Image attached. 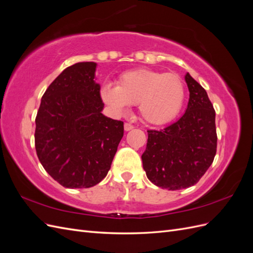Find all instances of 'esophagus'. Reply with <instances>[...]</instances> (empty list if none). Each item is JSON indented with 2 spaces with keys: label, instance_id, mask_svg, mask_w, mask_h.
I'll return each mask as SVG.
<instances>
[{
  "label": "esophagus",
  "instance_id": "esophagus-1",
  "mask_svg": "<svg viewBox=\"0 0 253 253\" xmlns=\"http://www.w3.org/2000/svg\"><path fill=\"white\" fill-rule=\"evenodd\" d=\"M133 128H134V126H133V125L128 124V122H126V124H125V131L128 132V131H131V129H133Z\"/></svg>",
  "mask_w": 253,
  "mask_h": 253
}]
</instances>
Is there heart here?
Returning a JSON list of instances; mask_svg holds the SVG:
<instances>
[{"instance_id": "heart-1", "label": "heart", "mask_w": 253, "mask_h": 253, "mask_svg": "<svg viewBox=\"0 0 253 253\" xmlns=\"http://www.w3.org/2000/svg\"><path fill=\"white\" fill-rule=\"evenodd\" d=\"M103 101L116 111L138 104L140 116L153 126L169 124L177 116L185 100V87L178 75L138 68L122 74L117 87L101 90Z\"/></svg>"}]
</instances>
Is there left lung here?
<instances>
[{"instance_id": "8db88e82", "label": "left lung", "mask_w": 253, "mask_h": 253, "mask_svg": "<svg viewBox=\"0 0 253 253\" xmlns=\"http://www.w3.org/2000/svg\"><path fill=\"white\" fill-rule=\"evenodd\" d=\"M190 91L185 114L160 131L148 129L147 148L141 155L147 177L163 189L194 186L216 154L215 111L206 89L189 73Z\"/></svg>"}]
</instances>
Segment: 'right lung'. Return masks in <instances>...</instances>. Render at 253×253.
Returning <instances> with one entry per match:
<instances>
[{
    "label": "right lung",
    "instance_id": "right-lung-1",
    "mask_svg": "<svg viewBox=\"0 0 253 253\" xmlns=\"http://www.w3.org/2000/svg\"><path fill=\"white\" fill-rule=\"evenodd\" d=\"M95 62H79L45 90L36 117L38 158L65 188H90L111 169L124 122L104 116Z\"/></svg>",
    "mask_w": 253,
    "mask_h": 253
}]
</instances>
